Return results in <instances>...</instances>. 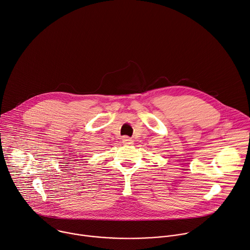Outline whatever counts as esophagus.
<instances>
[{"mask_svg":"<svg viewBox=\"0 0 250 250\" xmlns=\"http://www.w3.org/2000/svg\"><path fill=\"white\" fill-rule=\"evenodd\" d=\"M122 143L125 144V145H130V144H132V140H131L129 137L124 136V137L122 138Z\"/></svg>","mask_w":250,"mask_h":250,"instance_id":"obj_1","label":"esophagus"}]
</instances>
